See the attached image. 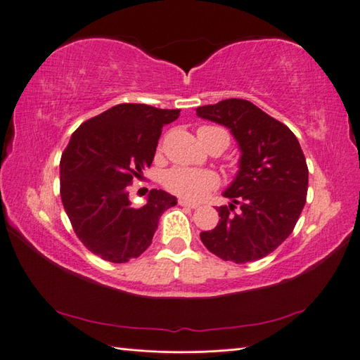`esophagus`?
<instances>
[{"label": "esophagus", "instance_id": "1", "mask_svg": "<svg viewBox=\"0 0 360 360\" xmlns=\"http://www.w3.org/2000/svg\"><path fill=\"white\" fill-rule=\"evenodd\" d=\"M179 203L181 207H188V208H198L199 207V203H195V202H189V200H186V199H180L179 200Z\"/></svg>", "mask_w": 360, "mask_h": 360}]
</instances>
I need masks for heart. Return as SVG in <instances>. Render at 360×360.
Instances as JSON below:
<instances>
[{"instance_id": "b5f03b06", "label": "heart", "mask_w": 360, "mask_h": 360, "mask_svg": "<svg viewBox=\"0 0 360 360\" xmlns=\"http://www.w3.org/2000/svg\"><path fill=\"white\" fill-rule=\"evenodd\" d=\"M203 130H221V128L200 127L198 133ZM162 183L169 191L183 199L200 200L218 186V177L214 172L205 171V169L172 167L162 175Z\"/></svg>"}]
</instances>
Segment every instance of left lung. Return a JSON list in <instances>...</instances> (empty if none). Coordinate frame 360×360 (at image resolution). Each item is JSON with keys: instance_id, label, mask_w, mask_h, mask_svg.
<instances>
[{"instance_id": "1", "label": "left lung", "mask_w": 360, "mask_h": 360, "mask_svg": "<svg viewBox=\"0 0 360 360\" xmlns=\"http://www.w3.org/2000/svg\"><path fill=\"white\" fill-rule=\"evenodd\" d=\"M195 114L227 127L241 150L240 171L222 193L230 203L218 208V226L200 240L222 260H260L288 238L306 205L302 148L287 125L248 100L227 98Z\"/></svg>"}]
</instances>
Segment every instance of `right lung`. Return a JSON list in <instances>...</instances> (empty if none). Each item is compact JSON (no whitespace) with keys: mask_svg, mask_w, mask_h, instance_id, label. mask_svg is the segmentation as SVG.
I'll return each mask as SVG.
<instances>
[{"mask_svg":"<svg viewBox=\"0 0 360 360\" xmlns=\"http://www.w3.org/2000/svg\"><path fill=\"white\" fill-rule=\"evenodd\" d=\"M180 110L122 103L86 120L60 157V199L81 243L112 263L136 259L152 244L160 216L177 205L162 189L134 208L128 186L150 167L162 127Z\"/></svg>","mask_w":360,"mask_h":360,"instance_id":"right-lung-1","label":"right lung"}]
</instances>
